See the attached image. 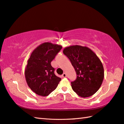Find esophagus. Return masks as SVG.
Masks as SVG:
<instances>
[{"label":"esophagus","mask_w":124,"mask_h":124,"mask_svg":"<svg viewBox=\"0 0 124 124\" xmlns=\"http://www.w3.org/2000/svg\"><path fill=\"white\" fill-rule=\"evenodd\" d=\"M62 77H63V78H65L66 77H67V74H66V73H63L62 75Z\"/></svg>","instance_id":"obj_1"}]
</instances>
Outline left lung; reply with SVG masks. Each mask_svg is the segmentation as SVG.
Listing matches in <instances>:
<instances>
[{"label":"left lung","mask_w":124,"mask_h":124,"mask_svg":"<svg viewBox=\"0 0 124 124\" xmlns=\"http://www.w3.org/2000/svg\"><path fill=\"white\" fill-rule=\"evenodd\" d=\"M63 52L76 72L77 78L71 82L73 90L83 98L93 96L104 78L103 67L98 57L90 48L80 45L66 47Z\"/></svg>","instance_id":"left-lung-1"}]
</instances>
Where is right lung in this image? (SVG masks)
Here are the masks:
<instances>
[{"instance_id": "obj_1", "label": "right lung", "mask_w": 124, "mask_h": 124, "mask_svg": "<svg viewBox=\"0 0 124 124\" xmlns=\"http://www.w3.org/2000/svg\"><path fill=\"white\" fill-rule=\"evenodd\" d=\"M62 47L46 42L31 53L25 71L26 80L31 89L37 94L47 96L54 91L61 79L54 73L51 62Z\"/></svg>"}]
</instances>
